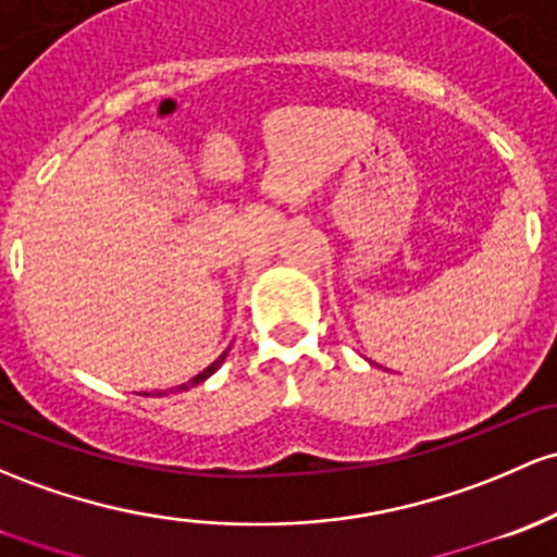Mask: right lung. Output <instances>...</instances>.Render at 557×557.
<instances>
[{"instance_id":"obj_1","label":"right lung","mask_w":557,"mask_h":557,"mask_svg":"<svg viewBox=\"0 0 557 557\" xmlns=\"http://www.w3.org/2000/svg\"><path fill=\"white\" fill-rule=\"evenodd\" d=\"M227 351H230V348H227ZM227 351H224V354H222V357H219V359H213V362L209 364V368H206L203 372H198V375H195V377H193V381L182 383V386H176V388L161 391V394H158V396H163V394H176V391H187V388L198 386V383H203V381H206V377H211V375H213V372H216L219 368H222V362H224V359H227Z\"/></svg>"}]
</instances>
